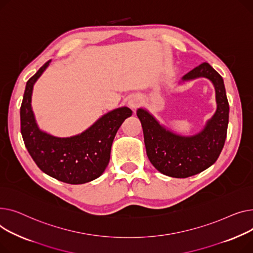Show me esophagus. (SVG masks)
Returning a JSON list of instances; mask_svg holds the SVG:
<instances>
[{
    "mask_svg": "<svg viewBox=\"0 0 253 253\" xmlns=\"http://www.w3.org/2000/svg\"><path fill=\"white\" fill-rule=\"evenodd\" d=\"M140 102H141L140 97L133 96V97H131V98L128 100V105H129V107H130L131 109H136V108L139 106Z\"/></svg>",
    "mask_w": 253,
    "mask_h": 253,
    "instance_id": "1",
    "label": "esophagus"
}]
</instances>
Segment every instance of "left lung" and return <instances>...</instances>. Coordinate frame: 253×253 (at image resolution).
I'll use <instances>...</instances> for the list:
<instances>
[{
	"instance_id": "8db88e82",
	"label": "left lung",
	"mask_w": 253,
	"mask_h": 253,
	"mask_svg": "<svg viewBox=\"0 0 253 253\" xmlns=\"http://www.w3.org/2000/svg\"><path fill=\"white\" fill-rule=\"evenodd\" d=\"M204 78L215 90L216 110L194 135H181L165 125L144 107L137 110L144 133L147 156L161 173L171 177H188L211 167L224 148L229 124V102L224 80L204 62L189 71L179 84Z\"/></svg>"
}]
</instances>
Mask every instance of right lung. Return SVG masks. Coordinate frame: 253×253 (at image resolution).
I'll return each instance as SVG.
<instances>
[{
	"instance_id": "obj_1",
	"label": "right lung",
	"mask_w": 253,
	"mask_h": 253,
	"mask_svg": "<svg viewBox=\"0 0 253 253\" xmlns=\"http://www.w3.org/2000/svg\"><path fill=\"white\" fill-rule=\"evenodd\" d=\"M50 63L51 60L44 63L25 85L20 107L25 147L39 169L58 181L71 185L94 181L106 169L116 132L132 111L126 106L108 111L86 129L70 137H56L42 130L33 110L32 96L36 82Z\"/></svg>"
}]
</instances>
